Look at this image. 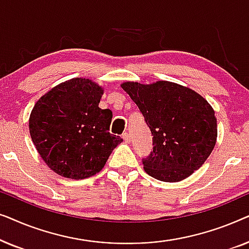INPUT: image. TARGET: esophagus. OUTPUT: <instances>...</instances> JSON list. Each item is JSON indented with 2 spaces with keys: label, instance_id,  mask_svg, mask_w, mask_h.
Segmentation results:
<instances>
[{
  "label": "esophagus",
  "instance_id": "34e87169",
  "mask_svg": "<svg viewBox=\"0 0 249 249\" xmlns=\"http://www.w3.org/2000/svg\"><path fill=\"white\" fill-rule=\"evenodd\" d=\"M122 138H124V142H130V141H131L130 135H129L128 132H124V135H122Z\"/></svg>",
  "mask_w": 249,
  "mask_h": 249
}]
</instances>
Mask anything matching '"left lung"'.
I'll use <instances>...</instances> for the list:
<instances>
[{
  "mask_svg": "<svg viewBox=\"0 0 249 249\" xmlns=\"http://www.w3.org/2000/svg\"><path fill=\"white\" fill-rule=\"evenodd\" d=\"M151 129L153 152L142 159L145 172L165 182L188 178L204 164L217 137L214 110L195 90L171 81L121 85Z\"/></svg>",
  "mask_w": 249,
  "mask_h": 249,
  "instance_id": "left-lung-1",
  "label": "left lung"
}]
</instances>
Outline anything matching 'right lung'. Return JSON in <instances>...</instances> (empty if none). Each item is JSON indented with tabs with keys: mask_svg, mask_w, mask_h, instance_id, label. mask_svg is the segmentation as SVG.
Instances as JSON below:
<instances>
[{
	"mask_svg": "<svg viewBox=\"0 0 249 249\" xmlns=\"http://www.w3.org/2000/svg\"><path fill=\"white\" fill-rule=\"evenodd\" d=\"M103 93L90 79L72 78L36 102L29 117L30 137L59 176L79 180L96 175L122 142L110 134L112 111L98 107Z\"/></svg>",
	"mask_w": 249,
	"mask_h": 249,
	"instance_id": "right-lung-1",
	"label": "right lung"
}]
</instances>
